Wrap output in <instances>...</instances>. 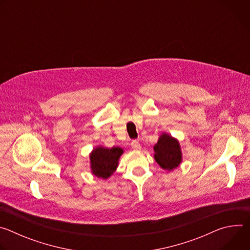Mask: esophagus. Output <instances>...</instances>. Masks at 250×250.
I'll return each instance as SVG.
<instances>
[{
  "mask_svg": "<svg viewBox=\"0 0 250 250\" xmlns=\"http://www.w3.org/2000/svg\"><path fill=\"white\" fill-rule=\"evenodd\" d=\"M131 147L134 148V149H139L140 148V144L137 141V140H132L131 144H130Z\"/></svg>",
  "mask_w": 250,
  "mask_h": 250,
  "instance_id": "obj_1",
  "label": "esophagus"
}]
</instances>
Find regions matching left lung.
Wrapping results in <instances>:
<instances>
[{
	"mask_svg": "<svg viewBox=\"0 0 250 250\" xmlns=\"http://www.w3.org/2000/svg\"><path fill=\"white\" fill-rule=\"evenodd\" d=\"M156 162L166 170H172L180 164L182 156L179 142L172 136L163 133L154 146Z\"/></svg>",
	"mask_w": 250,
	"mask_h": 250,
	"instance_id": "obj_1",
	"label": "left lung"
}]
</instances>
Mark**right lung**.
Segmentation results:
<instances>
[{"instance_id":"add662e5","label":"right lung","mask_w":250,"mask_h":250,"mask_svg":"<svg viewBox=\"0 0 250 250\" xmlns=\"http://www.w3.org/2000/svg\"><path fill=\"white\" fill-rule=\"evenodd\" d=\"M123 152L120 147H97L90 155L93 174L104 179L109 178L118 167V161Z\"/></svg>"}]
</instances>
